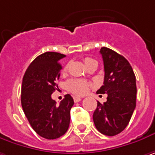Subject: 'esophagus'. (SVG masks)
<instances>
[{
	"mask_svg": "<svg viewBox=\"0 0 155 155\" xmlns=\"http://www.w3.org/2000/svg\"><path fill=\"white\" fill-rule=\"evenodd\" d=\"M74 103H78V102L81 101V98L79 96H74Z\"/></svg>",
	"mask_w": 155,
	"mask_h": 155,
	"instance_id": "obj_1",
	"label": "esophagus"
}]
</instances>
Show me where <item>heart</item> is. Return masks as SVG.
I'll list each match as a JSON object with an SVG mask.
<instances>
[{"instance_id": "heart-1", "label": "heart", "mask_w": 155, "mask_h": 155, "mask_svg": "<svg viewBox=\"0 0 155 155\" xmlns=\"http://www.w3.org/2000/svg\"><path fill=\"white\" fill-rule=\"evenodd\" d=\"M95 61H96L95 59H91V58H85L84 59L85 65H87V64H89L91 62H95ZM67 69H68V67H66L64 68V71H66ZM66 87L69 91H71L74 95L81 96V95L86 94L88 91L89 87H91V83L87 81H83V80L72 79V80H69L68 81H67Z\"/></svg>"}]
</instances>
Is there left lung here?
Instances as JSON below:
<instances>
[{
  "instance_id": "8db88e82",
  "label": "left lung",
  "mask_w": 155,
  "mask_h": 155,
  "mask_svg": "<svg viewBox=\"0 0 155 155\" xmlns=\"http://www.w3.org/2000/svg\"><path fill=\"white\" fill-rule=\"evenodd\" d=\"M100 53L104 66V81L96 93L107 94V101L97 102L93 120L101 133L115 136L124 130L135 110L136 77L122 55L107 47H102Z\"/></svg>"
}]
</instances>
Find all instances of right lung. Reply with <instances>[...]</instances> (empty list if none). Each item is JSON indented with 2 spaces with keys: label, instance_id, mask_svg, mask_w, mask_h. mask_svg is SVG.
<instances>
[{
  "label": "right lung",
  "instance_id": "right-lung-1",
  "mask_svg": "<svg viewBox=\"0 0 155 155\" xmlns=\"http://www.w3.org/2000/svg\"><path fill=\"white\" fill-rule=\"evenodd\" d=\"M64 57L66 55L54 51L43 53L31 63L23 78V112L33 130L47 140L58 139L67 132L74 105V99L68 94L59 105L51 99L62 69L59 60Z\"/></svg>",
  "mask_w": 155,
  "mask_h": 155
}]
</instances>
